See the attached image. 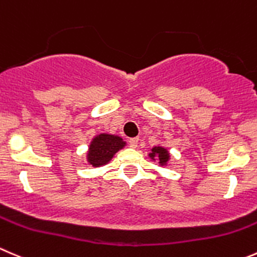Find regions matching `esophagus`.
I'll use <instances>...</instances> for the list:
<instances>
[{"instance_id": "34e87169", "label": "esophagus", "mask_w": 257, "mask_h": 257, "mask_svg": "<svg viewBox=\"0 0 257 257\" xmlns=\"http://www.w3.org/2000/svg\"><path fill=\"white\" fill-rule=\"evenodd\" d=\"M128 143H129V146L133 147V148H136V147L138 146V138H132V139H129Z\"/></svg>"}]
</instances>
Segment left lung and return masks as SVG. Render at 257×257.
I'll use <instances>...</instances> for the list:
<instances>
[{"instance_id": "8db88e82", "label": "left lung", "mask_w": 257, "mask_h": 257, "mask_svg": "<svg viewBox=\"0 0 257 257\" xmlns=\"http://www.w3.org/2000/svg\"><path fill=\"white\" fill-rule=\"evenodd\" d=\"M149 157H152V158L156 157L161 164H166V162L169 159L168 152L164 148H162V147H154V148L152 149V153L149 154Z\"/></svg>"}]
</instances>
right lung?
I'll list each match as a JSON object with an SVG mask.
<instances>
[{
    "mask_svg": "<svg viewBox=\"0 0 257 257\" xmlns=\"http://www.w3.org/2000/svg\"><path fill=\"white\" fill-rule=\"evenodd\" d=\"M124 142L120 137L109 136V134H100L91 142L89 148L88 159L94 167L103 166L108 163L111 157L124 147Z\"/></svg>",
    "mask_w": 257,
    "mask_h": 257,
    "instance_id": "add662e5",
    "label": "right lung"
}]
</instances>
